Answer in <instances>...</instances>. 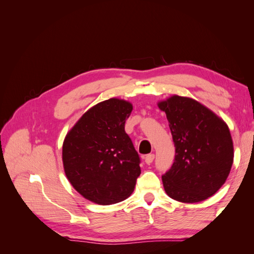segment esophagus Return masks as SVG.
Returning a JSON list of instances; mask_svg holds the SVG:
<instances>
[{"mask_svg":"<svg viewBox=\"0 0 254 254\" xmlns=\"http://www.w3.org/2000/svg\"><path fill=\"white\" fill-rule=\"evenodd\" d=\"M153 159H155V155H153V153H149V155L146 156V157H145V162H146V164H148V165L151 164Z\"/></svg>","mask_w":254,"mask_h":254,"instance_id":"1","label":"esophagus"}]
</instances>
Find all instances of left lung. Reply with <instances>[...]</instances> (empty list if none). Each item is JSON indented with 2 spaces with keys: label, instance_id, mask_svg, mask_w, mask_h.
<instances>
[{
  "label": "left lung",
  "instance_id": "1",
  "mask_svg": "<svg viewBox=\"0 0 254 254\" xmlns=\"http://www.w3.org/2000/svg\"><path fill=\"white\" fill-rule=\"evenodd\" d=\"M175 144V161L162 176L166 194L180 202L205 200L221 188L233 164L228 125L193 98L174 95L158 104Z\"/></svg>",
  "mask_w": 254,
  "mask_h": 254
}]
</instances>
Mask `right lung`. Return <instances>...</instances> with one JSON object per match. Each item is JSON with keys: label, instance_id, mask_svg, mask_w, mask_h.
<instances>
[{"label": "right lung", "instance_id": "1", "mask_svg": "<svg viewBox=\"0 0 254 254\" xmlns=\"http://www.w3.org/2000/svg\"><path fill=\"white\" fill-rule=\"evenodd\" d=\"M132 105L110 98L92 107L67 132L63 162L67 180L88 200L112 204L131 195L140 157L125 132Z\"/></svg>", "mask_w": 254, "mask_h": 254}]
</instances>
